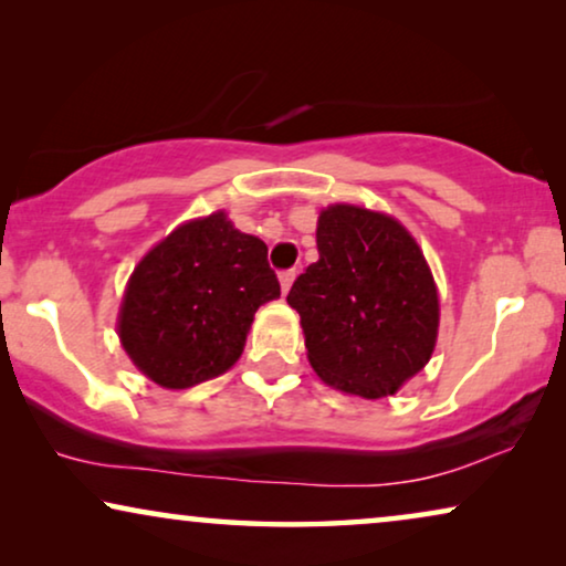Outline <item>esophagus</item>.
Instances as JSON below:
<instances>
[{"label":"esophagus","instance_id":"esophagus-1","mask_svg":"<svg viewBox=\"0 0 566 566\" xmlns=\"http://www.w3.org/2000/svg\"><path fill=\"white\" fill-rule=\"evenodd\" d=\"M293 277H296V270H283V273H281V289H283V293H289Z\"/></svg>","mask_w":566,"mask_h":566}]
</instances>
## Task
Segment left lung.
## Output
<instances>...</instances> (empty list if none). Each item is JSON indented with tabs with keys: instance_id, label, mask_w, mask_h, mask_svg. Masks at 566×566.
I'll return each mask as SVG.
<instances>
[{
	"instance_id": "1",
	"label": "left lung",
	"mask_w": 566,
	"mask_h": 566,
	"mask_svg": "<svg viewBox=\"0 0 566 566\" xmlns=\"http://www.w3.org/2000/svg\"><path fill=\"white\" fill-rule=\"evenodd\" d=\"M316 250L319 260L289 291L308 363L345 394H397L438 337V289L424 254L397 219L347 203L319 213Z\"/></svg>"
}]
</instances>
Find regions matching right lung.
Instances as JSON below:
<instances>
[{
    "label": "right lung",
    "mask_w": 566,
    "mask_h": 566,
    "mask_svg": "<svg viewBox=\"0 0 566 566\" xmlns=\"http://www.w3.org/2000/svg\"><path fill=\"white\" fill-rule=\"evenodd\" d=\"M277 296L268 244L219 211L177 227L138 262L118 335L144 376L188 389L234 366L254 312Z\"/></svg>",
    "instance_id": "obj_1"
}]
</instances>
